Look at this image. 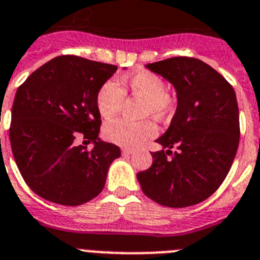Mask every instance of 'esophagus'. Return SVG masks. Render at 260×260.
Masks as SVG:
<instances>
[{"instance_id": "34e87169", "label": "esophagus", "mask_w": 260, "mask_h": 260, "mask_svg": "<svg viewBox=\"0 0 260 260\" xmlns=\"http://www.w3.org/2000/svg\"><path fill=\"white\" fill-rule=\"evenodd\" d=\"M133 152H134V150H132V148H122V155H123V156H128V155H132Z\"/></svg>"}]
</instances>
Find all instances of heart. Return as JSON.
I'll list each match as a JSON object with an SVG mask.
<instances>
[{"label": "heart", "mask_w": 260, "mask_h": 260, "mask_svg": "<svg viewBox=\"0 0 260 260\" xmlns=\"http://www.w3.org/2000/svg\"><path fill=\"white\" fill-rule=\"evenodd\" d=\"M145 100L143 114L164 119L172 113L174 97L167 92V84L159 75L150 71H138L123 77L118 83L108 80L97 92L96 104L101 117L109 119L119 113L125 101V93ZM156 126L150 119L130 122L126 119H113L104 126V135L108 141L122 147H135L142 142L156 135Z\"/></svg>", "instance_id": "b5f03b06"}]
</instances>
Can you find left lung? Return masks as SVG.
Listing matches in <instances>:
<instances>
[{
    "mask_svg": "<svg viewBox=\"0 0 260 260\" xmlns=\"http://www.w3.org/2000/svg\"><path fill=\"white\" fill-rule=\"evenodd\" d=\"M146 67L175 86L177 108L168 130L156 139L167 150L151 152V167L137 179L143 193L160 205H196L218 189L236 157V92L222 75L194 57H170Z\"/></svg>",
    "mask_w": 260,
    "mask_h": 260,
    "instance_id": "left-lung-1",
    "label": "left lung"
}]
</instances>
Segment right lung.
<instances>
[{"instance_id":"add662e5","label":"right lung","mask_w":260,"mask_h":260,"mask_svg":"<svg viewBox=\"0 0 260 260\" xmlns=\"http://www.w3.org/2000/svg\"><path fill=\"white\" fill-rule=\"evenodd\" d=\"M117 66L63 55L31 73L15 93L9 128L13 156L32 192L67 206L104 189L118 146L100 141L96 96ZM83 138L93 148L77 145Z\"/></svg>"}]
</instances>
